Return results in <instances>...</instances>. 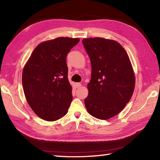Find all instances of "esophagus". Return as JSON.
<instances>
[{"label": "esophagus", "instance_id": "34e87169", "mask_svg": "<svg viewBox=\"0 0 160 160\" xmlns=\"http://www.w3.org/2000/svg\"><path fill=\"white\" fill-rule=\"evenodd\" d=\"M81 86H82V84L81 83H76V87L77 88V89H79L80 87H81Z\"/></svg>", "mask_w": 160, "mask_h": 160}]
</instances>
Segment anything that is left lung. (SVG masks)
I'll return each instance as SVG.
<instances>
[{"instance_id":"8db88e82","label":"left lung","mask_w":160,"mask_h":160,"mask_svg":"<svg viewBox=\"0 0 160 160\" xmlns=\"http://www.w3.org/2000/svg\"><path fill=\"white\" fill-rule=\"evenodd\" d=\"M82 43L92 69L84 104L94 118L108 120L130 101L135 85L134 71L127 52L115 40L98 37L84 38Z\"/></svg>"}]
</instances>
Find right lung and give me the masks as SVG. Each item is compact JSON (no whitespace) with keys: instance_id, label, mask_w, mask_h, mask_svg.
<instances>
[{"instance_id":"obj_1","label":"right lung","mask_w":160,"mask_h":160,"mask_svg":"<svg viewBox=\"0 0 160 160\" xmlns=\"http://www.w3.org/2000/svg\"><path fill=\"white\" fill-rule=\"evenodd\" d=\"M79 41L78 38L59 37L42 42L24 66L22 82L27 102L44 120L56 121L69 109L73 96L66 58Z\"/></svg>"}]
</instances>
